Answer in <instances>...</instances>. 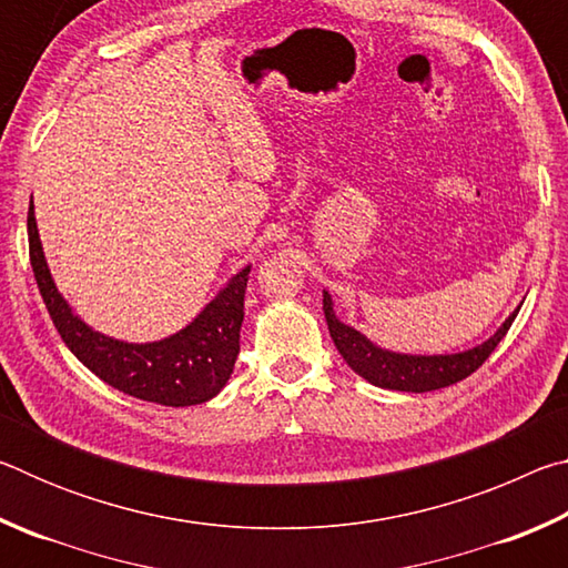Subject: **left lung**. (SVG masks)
Listing matches in <instances>:
<instances>
[{
  "instance_id": "8db88e82",
  "label": "left lung",
  "mask_w": 568,
  "mask_h": 568,
  "mask_svg": "<svg viewBox=\"0 0 568 568\" xmlns=\"http://www.w3.org/2000/svg\"><path fill=\"white\" fill-rule=\"evenodd\" d=\"M323 311L325 321H328L331 338L335 348L343 355V361L351 365V371L358 373L371 386L386 388V390H406V393H426L438 390L454 383L468 378L478 365H484L488 355L494 353L498 343L504 341V335L511 328L518 311L508 315V318L498 325V331L486 338L484 343L474 345L468 351L458 353H436V355H420V353H398L388 351L383 345L373 343L368 335H363L358 328L343 323L335 315L333 297L328 291H323Z\"/></svg>"
}]
</instances>
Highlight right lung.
<instances>
[{
    "label": "right lung",
    "instance_id": "obj_1",
    "mask_svg": "<svg viewBox=\"0 0 568 568\" xmlns=\"http://www.w3.org/2000/svg\"><path fill=\"white\" fill-rule=\"evenodd\" d=\"M27 233L34 281L54 328L74 358L88 365L94 376L132 398L172 408L197 406L225 388L240 353L250 265L230 277L185 328L160 341L130 343L94 331L67 303L47 265L32 200Z\"/></svg>",
    "mask_w": 568,
    "mask_h": 568
}]
</instances>
